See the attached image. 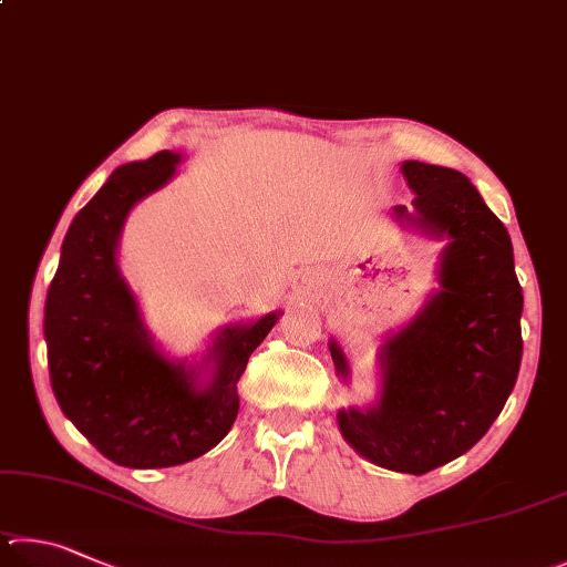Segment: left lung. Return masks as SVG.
<instances>
[{
  "label": "left lung",
  "instance_id": "1",
  "mask_svg": "<svg viewBox=\"0 0 567 567\" xmlns=\"http://www.w3.org/2000/svg\"><path fill=\"white\" fill-rule=\"evenodd\" d=\"M401 172L415 196L393 216L445 238L441 289L381 346L379 401L339 411V429L381 468L423 475L471 451L508 401L523 359V289L511 236L468 178L423 162ZM329 349L349 379L339 343Z\"/></svg>",
  "mask_w": 567,
  "mask_h": 567
}]
</instances>
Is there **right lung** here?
<instances>
[{
  "instance_id": "right-lung-1",
  "label": "right lung",
  "mask_w": 567,
  "mask_h": 567,
  "mask_svg": "<svg viewBox=\"0 0 567 567\" xmlns=\"http://www.w3.org/2000/svg\"><path fill=\"white\" fill-rule=\"evenodd\" d=\"M182 154L158 152L118 166L74 216L49 284L44 339L59 409L76 431L116 465L168 468L198 458L231 431L236 383L278 321L218 331L200 365L172 361L144 329L134 293L116 266L128 212L174 176Z\"/></svg>"
}]
</instances>
